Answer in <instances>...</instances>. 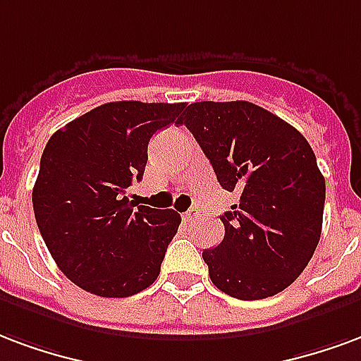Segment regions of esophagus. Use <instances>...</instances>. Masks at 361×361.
<instances>
[{
  "label": "esophagus",
  "mask_w": 361,
  "mask_h": 361,
  "mask_svg": "<svg viewBox=\"0 0 361 361\" xmlns=\"http://www.w3.org/2000/svg\"><path fill=\"white\" fill-rule=\"evenodd\" d=\"M200 217V209H196V207H190L188 212L183 213V219L188 221V223H192V221H196Z\"/></svg>",
  "instance_id": "1"
}]
</instances>
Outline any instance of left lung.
Listing matches in <instances>:
<instances>
[{
	"label": "left lung",
	"mask_w": 361,
	"mask_h": 361,
	"mask_svg": "<svg viewBox=\"0 0 361 361\" xmlns=\"http://www.w3.org/2000/svg\"><path fill=\"white\" fill-rule=\"evenodd\" d=\"M177 123L194 134L221 186L240 196L221 215L223 242L202 254L212 283L238 300L285 290L319 244L325 178L312 146L250 102H196Z\"/></svg>",
	"instance_id": "8db88e82"
}]
</instances>
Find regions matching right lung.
I'll list each match as a JSON object with an SVG mask.
<instances>
[{"instance_id": "right-lung-1", "label": "right lung", "mask_w": 361, "mask_h": 361, "mask_svg": "<svg viewBox=\"0 0 361 361\" xmlns=\"http://www.w3.org/2000/svg\"><path fill=\"white\" fill-rule=\"evenodd\" d=\"M184 104L111 102L49 138L32 190L40 235L63 275L104 298H126L154 283L180 215L138 206L126 188L140 180L148 142Z\"/></svg>"}]
</instances>
